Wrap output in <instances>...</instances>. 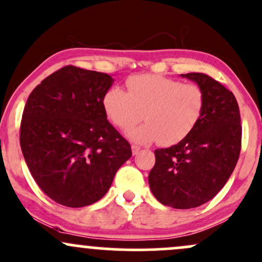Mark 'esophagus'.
<instances>
[{
	"mask_svg": "<svg viewBox=\"0 0 262 262\" xmlns=\"http://www.w3.org/2000/svg\"><path fill=\"white\" fill-rule=\"evenodd\" d=\"M139 151H140V146L132 145V152H133V155H137Z\"/></svg>",
	"mask_w": 262,
	"mask_h": 262,
	"instance_id": "obj_1",
	"label": "esophagus"
}]
</instances>
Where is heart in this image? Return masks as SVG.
<instances>
[{"instance_id":"obj_1","label":"heart","mask_w":262,"mask_h":262,"mask_svg":"<svg viewBox=\"0 0 262 262\" xmlns=\"http://www.w3.org/2000/svg\"><path fill=\"white\" fill-rule=\"evenodd\" d=\"M127 87L128 91L110 87L102 106L108 119L121 129L133 127L144 112L146 122L127 132L128 138L137 143H179L193 130L203 114L204 92L194 83L160 75H135L127 80Z\"/></svg>"}]
</instances>
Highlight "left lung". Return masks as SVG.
<instances>
[{"label": "left lung", "mask_w": 262, "mask_h": 262, "mask_svg": "<svg viewBox=\"0 0 262 262\" xmlns=\"http://www.w3.org/2000/svg\"><path fill=\"white\" fill-rule=\"evenodd\" d=\"M181 77L203 90V114L185 139L155 150L149 186L164 206L189 209L212 200L229 180L242 148V125L233 92L206 74Z\"/></svg>", "instance_id": "obj_1"}]
</instances>
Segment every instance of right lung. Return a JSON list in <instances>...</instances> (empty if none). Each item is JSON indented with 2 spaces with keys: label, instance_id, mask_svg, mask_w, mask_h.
<instances>
[{
  "label": "right lung",
  "instance_id": "obj_1",
  "mask_svg": "<svg viewBox=\"0 0 262 262\" xmlns=\"http://www.w3.org/2000/svg\"><path fill=\"white\" fill-rule=\"evenodd\" d=\"M113 81L69 65L41 81L27 100L20 149L33 179L56 203L80 208L100 201L132 156L130 144L102 106Z\"/></svg>",
  "mask_w": 262,
  "mask_h": 262
}]
</instances>
